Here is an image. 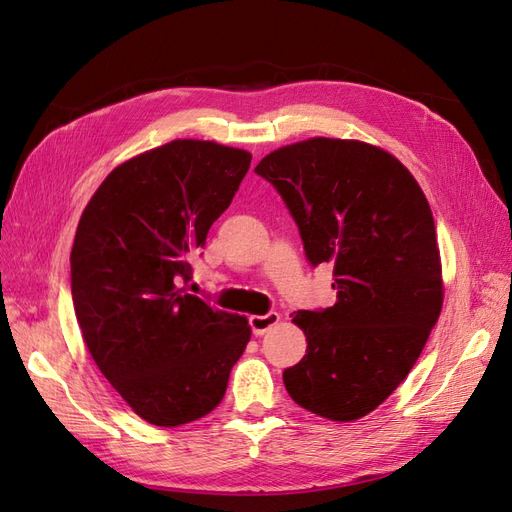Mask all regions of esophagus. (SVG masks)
Listing matches in <instances>:
<instances>
[{"instance_id":"esophagus-1","label":"esophagus","mask_w":512,"mask_h":512,"mask_svg":"<svg viewBox=\"0 0 512 512\" xmlns=\"http://www.w3.org/2000/svg\"><path fill=\"white\" fill-rule=\"evenodd\" d=\"M277 322H280V314H277V312H269L265 316H250V327H252V333L256 337L265 335L271 327H275Z\"/></svg>"}]
</instances>
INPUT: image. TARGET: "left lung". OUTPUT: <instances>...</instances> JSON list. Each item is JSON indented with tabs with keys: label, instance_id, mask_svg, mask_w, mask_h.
I'll use <instances>...</instances> for the list:
<instances>
[{
	"label": "left lung",
	"instance_id": "left-lung-1",
	"mask_svg": "<svg viewBox=\"0 0 512 512\" xmlns=\"http://www.w3.org/2000/svg\"><path fill=\"white\" fill-rule=\"evenodd\" d=\"M254 173L282 196L309 265L331 262L337 303L299 309L303 359L288 395L331 421L376 410L410 374L442 309L436 224L423 190L391 153L309 138L275 149Z\"/></svg>",
	"mask_w": 512,
	"mask_h": 512
}]
</instances>
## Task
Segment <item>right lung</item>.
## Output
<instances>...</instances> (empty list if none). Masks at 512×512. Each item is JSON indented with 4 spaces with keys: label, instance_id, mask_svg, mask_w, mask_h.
Segmentation results:
<instances>
[{
    "label": "right lung",
    "instance_id": "add662e5",
    "mask_svg": "<svg viewBox=\"0 0 512 512\" xmlns=\"http://www.w3.org/2000/svg\"><path fill=\"white\" fill-rule=\"evenodd\" d=\"M252 153L170 141L117 166L85 207L70 254L72 301L104 378L147 423L177 427L220 404L250 324L190 282V256L239 190Z\"/></svg>",
    "mask_w": 512,
    "mask_h": 512
}]
</instances>
